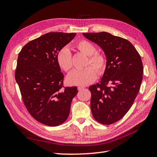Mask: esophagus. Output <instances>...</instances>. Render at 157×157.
<instances>
[{"label":"esophagus","mask_w":157,"mask_h":157,"mask_svg":"<svg viewBox=\"0 0 157 157\" xmlns=\"http://www.w3.org/2000/svg\"><path fill=\"white\" fill-rule=\"evenodd\" d=\"M83 89H84L83 87H82V86L78 87V90L79 91H81V90H83Z\"/></svg>","instance_id":"34e87169"}]
</instances>
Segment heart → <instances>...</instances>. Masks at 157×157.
Returning a JSON list of instances; mask_svg holds the SVG:
<instances>
[{"instance_id":"heart-1","label":"heart","mask_w":157,"mask_h":157,"mask_svg":"<svg viewBox=\"0 0 157 157\" xmlns=\"http://www.w3.org/2000/svg\"><path fill=\"white\" fill-rule=\"evenodd\" d=\"M75 48L88 56L86 63V66L87 67L83 70H74L68 76L67 81L71 85L85 86L95 81L97 78V73L101 75L105 72L107 67V58L103 54L96 52L95 46L87 40H79L76 43ZM56 59L60 68L66 72H70L73 68L72 55L68 48H62L58 52Z\"/></svg>"}]
</instances>
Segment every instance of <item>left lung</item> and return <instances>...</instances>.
Masks as SVG:
<instances>
[{
	"label": "left lung",
	"instance_id": "obj_1",
	"mask_svg": "<svg viewBox=\"0 0 157 157\" xmlns=\"http://www.w3.org/2000/svg\"><path fill=\"white\" fill-rule=\"evenodd\" d=\"M105 52L107 67L100 83L91 86V109L94 119L111 124L122 119L133 104L141 85V58L127 40L105 32L83 33Z\"/></svg>",
	"mask_w": 157,
	"mask_h": 157
}]
</instances>
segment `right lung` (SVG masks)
I'll return each instance as SVG.
<instances>
[{
    "mask_svg": "<svg viewBox=\"0 0 157 157\" xmlns=\"http://www.w3.org/2000/svg\"><path fill=\"white\" fill-rule=\"evenodd\" d=\"M75 33H49L27 43L19 52L15 79L23 103L37 121L55 127L65 122L77 87H64L58 52Z\"/></svg>",
    "mask_w": 157,
    "mask_h": 157,
    "instance_id": "add662e5",
    "label": "right lung"
}]
</instances>
